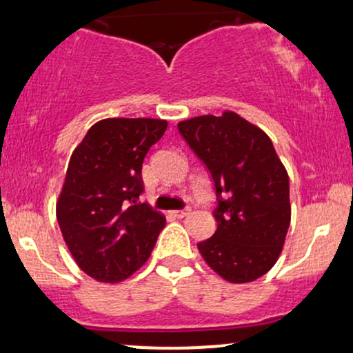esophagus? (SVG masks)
I'll use <instances>...</instances> for the list:
<instances>
[{
    "mask_svg": "<svg viewBox=\"0 0 353 353\" xmlns=\"http://www.w3.org/2000/svg\"><path fill=\"white\" fill-rule=\"evenodd\" d=\"M171 214H172L174 217H179V219H182V217L189 216V214H190V209H189V208H185V209H181V210H172Z\"/></svg>",
    "mask_w": 353,
    "mask_h": 353,
    "instance_id": "obj_1",
    "label": "esophagus"
}]
</instances>
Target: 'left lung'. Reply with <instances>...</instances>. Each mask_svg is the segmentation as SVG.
Returning <instances> with one entry per match:
<instances>
[{
    "mask_svg": "<svg viewBox=\"0 0 353 353\" xmlns=\"http://www.w3.org/2000/svg\"><path fill=\"white\" fill-rule=\"evenodd\" d=\"M177 129L216 185L217 230L197 244L202 259L228 282L262 277L290 225L289 174L272 141L234 111L181 121Z\"/></svg>",
    "mask_w": 353,
    "mask_h": 353,
    "instance_id": "1",
    "label": "left lung"
}]
</instances>
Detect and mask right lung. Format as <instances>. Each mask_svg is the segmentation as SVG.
<instances>
[{
  "mask_svg": "<svg viewBox=\"0 0 353 353\" xmlns=\"http://www.w3.org/2000/svg\"><path fill=\"white\" fill-rule=\"evenodd\" d=\"M165 129L164 119L108 117L71 154L56 217L72 259L94 281L134 274L164 229L163 214L137 199L145 154Z\"/></svg>",
  "mask_w": 353,
  "mask_h": 353,
  "instance_id": "add662e5",
  "label": "right lung"
}]
</instances>
